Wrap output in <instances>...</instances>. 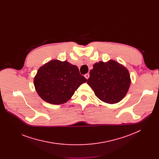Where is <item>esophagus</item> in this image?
<instances>
[{"label":"esophagus","instance_id":"esophagus-1","mask_svg":"<svg viewBox=\"0 0 159 159\" xmlns=\"http://www.w3.org/2000/svg\"><path fill=\"white\" fill-rule=\"evenodd\" d=\"M89 76H90L89 74H85V75H84V77H85V79H88L89 78Z\"/></svg>","mask_w":159,"mask_h":159}]
</instances>
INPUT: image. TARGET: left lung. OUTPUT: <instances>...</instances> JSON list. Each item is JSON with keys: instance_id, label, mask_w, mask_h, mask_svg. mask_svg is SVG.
<instances>
[{"instance_id": "obj_1", "label": "left lung", "mask_w": 159, "mask_h": 159, "mask_svg": "<svg viewBox=\"0 0 159 159\" xmlns=\"http://www.w3.org/2000/svg\"><path fill=\"white\" fill-rule=\"evenodd\" d=\"M88 85L102 101L115 104L121 101L129 89L131 80L128 70L114 60L99 61L90 71Z\"/></svg>"}]
</instances>
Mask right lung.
I'll return each instance as SVG.
<instances>
[{"label": "right lung", "instance_id": "obj_1", "mask_svg": "<svg viewBox=\"0 0 159 159\" xmlns=\"http://www.w3.org/2000/svg\"><path fill=\"white\" fill-rule=\"evenodd\" d=\"M86 82L87 79L80 74L77 66L57 60L41 66L34 79L38 95L52 104L67 102L79 87Z\"/></svg>", "mask_w": 159, "mask_h": 159}]
</instances>
